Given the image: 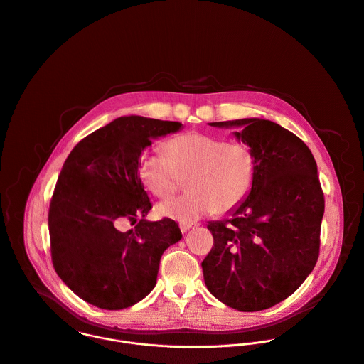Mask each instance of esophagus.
Listing matches in <instances>:
<instances>
[{"label":"esophagus","instance_id":"34e87169","mask_svg":"<svg viewBox=\"0 0 364 364\" xmlns=\"http://www.w3.org/2000/svg\"><path fill=\"white\" fill-rule=\"evenodd\" d=\"M190 228H193V224H190V223H180V231L181 232H187Z\"/></svg>","mask_w":364,"mask_h":364}]
</instances>
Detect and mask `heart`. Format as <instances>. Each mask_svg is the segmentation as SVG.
<instances>
[{
    "mask_svg": "<svg viewBox=\"0 0 364 364\" xmlns=\"http://www.w3.org/2000/svg\"><path fill=\"white\" fill-rule=\"evenodd\" d=\"M164 153L141 156L139 171L144 186L163 198L187 176L184 186L188 191L159 204L161 217L193 223L213 211L224 214L237 208L251 190L255 159L244 143L188 132L167 140Z\"/></svg>",
    "mask_w": 364,
    "mask_h": 364,
    "instance_id": "1",
    "label": "heart"
}]
</instances>
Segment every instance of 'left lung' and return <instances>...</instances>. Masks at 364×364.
<instances>
[{
	"instance_id": "8db88e82",
	"label": "left lung",
	"mask_w": 364,
	"mask_h": 364,
	"mask_svg": "<svg viewBox=\"0 0 364 364\" xmlns=\"http://www.w3.org/2000/svg\"><path fill=\"white\" fill-rule=\"evenodd\" d=\"M234 134L255 159L250 196L227 221L208 223L214 245L201 262L208 291L241 312L291 296L314 271L325 197L309 147L265 119L210 123Z\"/></svg>"
}]
</instances>
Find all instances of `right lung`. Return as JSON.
I'll return each mask as SVG.
<instances>
[{
    "label": "right lung",
    "mask_w": 364,
    "mask_h": 364,
    "mask_svg": "<svg viewBox=\"0 0 364 364\" xmlns=\"http://www.w3.org/2000/svg\"><path fill=\"white\" fill-rule=\"evenodd\" d=\"M181 126L119 117L82 139L65 160L48 213L50 257L59 278L90 305L119 311L146 298L163 252L181 240L176 221L144 220L151 203L139 173L151 140ZM124 220L138 224L122 232Z\"/></svg>",
    "instance_id": "obj_1"
}]
</instances>
